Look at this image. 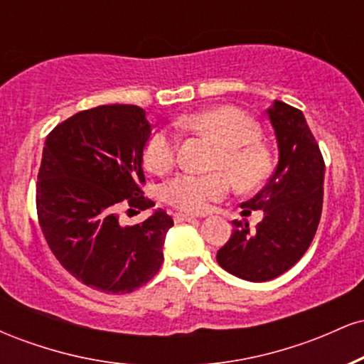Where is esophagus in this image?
Returning <instances> with one entry per match:
<instances>
[{"mask_svg":"<svg viewBox=\"0 0 364 364\" xmlns=\"http://www.w3.org/2000/svg\"><path fill=\"white\" fill-rule=\"evenodd\" d=\"M196 215L193 214H183V212H178V214H174V223H191V220H195Z\"/></svg>","mask_w":364,"mask_h":364,"instance_id":"esophagus-1","label":"esophagus"}]
</instances>
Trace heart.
Returning <instances> with one entry per match:
<instances>
[{
	"instance_id": "obj_1",
	"label": "heart",
	"mask_w": 364,
	"mask_h": 364,
	"mask_svg": "<svg viewBox=\"0 0 364 364\" xmlns=\"http://www.w3.org/2000/svg\"><path fill=\"white\" fill-rule=\"evenodd\" d=\"M210 136L219 145L214 169H224L241 188L262 183L270 173V157L258 144L262 132L246 112L231 106H219L195 112L179 121ZM176 159V136L168 128L152 133L145 147V162L154 173H166ZM229 190V179L223 173L179 174L164 188L171 205L186 212H203L212 200H219Z\"/></svg>"
}]
</instances>
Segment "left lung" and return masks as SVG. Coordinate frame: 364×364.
Here are the masks:
<instances>
[{
  "label": "left lung",
  "mask_w": 364,
  "mask_h": 364,
  "mask_svg": "<svg viewBox=\"0 0 364 364\" xmlns=\"http://www.w3.org/2000/svg\"><path fill=\"white\" fill-rule=\"evenodd\" d=\"M279 161L269 183L241 207L263 210L250 229L232 220V235L217 262L236 277L265 282L289 270L311 245L323 203L325 164L303 112L282 101L267 109Z\"/></svg>",
  "instance_id": "1"
}]
</instances>
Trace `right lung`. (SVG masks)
Returning <instances> with one entry per match:
<instances>
[{
    "instance_id": "add662e5",
    "label": "right lung",
    "mask_w": 364,
    "mask_h": 364,
    "mask_svg": "<svg viewBox=\"0 0 364 364\" xmlns=\"http://www.w3.org/2000/svg\"><path fill=\"white\" fill-rule=\"evenodd\" d=\"M152 123L139 106L112 104L80 111L48 135L37 176V214L49 248L75 279L124 294L161 269L174 223L144 196V149ZM153 212L123 228L117 208Z\"/></svg>"
}]
</instances>
